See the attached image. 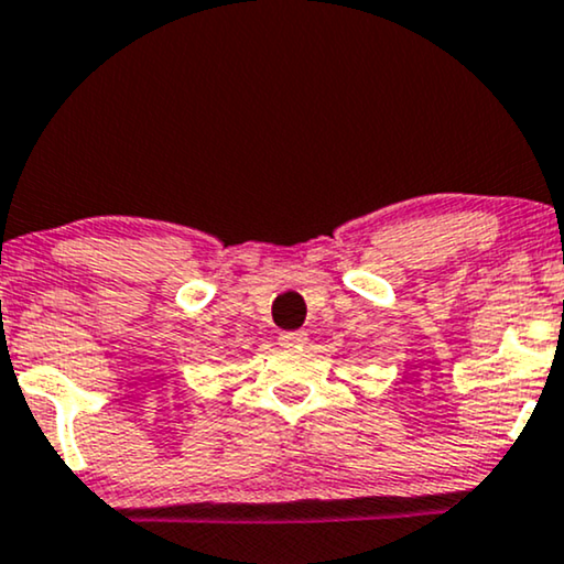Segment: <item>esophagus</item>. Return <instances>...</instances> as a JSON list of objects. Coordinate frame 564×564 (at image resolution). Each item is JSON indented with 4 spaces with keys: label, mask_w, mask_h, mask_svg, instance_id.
<instances>
[{
    "label": "esophagus",
    "mask_w": 564,
    "mask_h": 564,
    "mask_svg": "<svg viewBox=\"0 0 564 564\" xmlns=\"http://www.w3.org/2000/svg\"><path fill=\"white\" fill-rule=\"evenodd\" d=\"M281 346H304L306 344V333L304 330H294V333H281Z\"/></svg>",
    "instance_id": "esophagus-1"
}]
</instances>
